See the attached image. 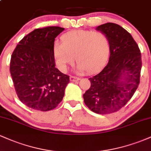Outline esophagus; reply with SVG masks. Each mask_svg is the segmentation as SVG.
Returning <instances> with one entry per match:
<instances>
[{"label":"esophagus","mask_w":151,"mask_h":151,"mask_svg":"<svg viewBox=\"0 0 151 151\" xmlns=\"http://www.w3.org/2000/svg\"><path fill=\"white\" fill-rule=\"evenodd\" d=\"M79 80V78L77 77H74V76H71L70 77V81H77Z\"/></svg>","instance_id":"obj_1"}]
</instances>
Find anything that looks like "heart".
Segmentation results:
<instances>
[{
  "label": "heart",
  "instance_id": "1",
  "mask_svg": "<svg viewBox=\"0 0 151 151\" xmlns=\"http://www.w3.org/2000/svg\"><path fill=\"white\" fill-rule=\"evenodd\" d=\"M62 43L55 42L53 55L58 68L66 72L74 62L79 71L91 72L101 66L109 52L107 36L101 31L74 30L64 34Z\"/></svg>",
  "mask_w": 151,
  "mask_h": 151
}]
</instances>
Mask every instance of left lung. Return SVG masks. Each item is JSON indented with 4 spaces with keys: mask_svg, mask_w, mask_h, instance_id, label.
Wrapping results in <instances>:
<instances>
[{
    "mask_svg": "<svg viewBox=\"0 0 151 151\" xmlns=\"http://www.w3.org/2000/svg\"><path fill=\"white\" fill-rule=\"evenodd\" d=\"M107 36L110 57L99 73L89 78L84 104L99 114L114 113L131 99L140 83L141 54L131 35L120 25L107 22L96 27Z\"/></svg>",
    "mask_w": 151,
    "mask_h": 151,
    "instance_id": "8db88e82",
    "label": "left lung"
}]
</instances>
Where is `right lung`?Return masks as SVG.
<instances>
[{
	"instance_id": "1",
	"label": "right lung",
	"mask_w": 151,
	"mask_h": 151,
	"mask_svg": "<svg viewBox=\"0 0 151 151\" xmlns=\"http://www.w3.org/2000/svg\"><path fill=\"white\" fill-rule=\"evenodd\" d=\"M65 30L50 26L25 36L12 54L10 72L20 101L35 110L47 111L62 101L70 77L55 67V40Z\"/></svg>"
}]
</instances>
